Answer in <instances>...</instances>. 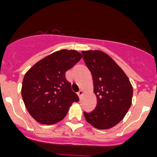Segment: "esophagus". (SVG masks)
Wrapping results in <instances>:
<instances>
[{"mask_svg": "<svg viewBox=\"0 0 157 157\" xmlns=\"http://www.w3.org/2000/svg\"><path fill=\"white\" fill-rule=\"evenodd\" d=\"M83 94H84V91H83V90H80V91L77 92V94H78L79 98H81V96L83 95Z\"/></svg>", "mask_w": 157, "mask_h": 157, "instance_id": "34e87169", "label": "esophagus"}]
</instances>
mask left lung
Instances as JSON below:
<instances>
[{"instance_id": "8db88e82", "label": "left lung", "mask_w": 157, "mask_h": 157, "mask_svg": "<svg viewBox=\"0 0 157 157\" xmlns=\"http://www.w3.org/2000/svg\"><path fill=\"white\" fill-rule=\"evenodd\" d=\"M84 63L92 76L97 105L84 112L87 123L97 129H109L121 122L132 101L129 79L113 59L101 51H83Z\"/></svg>"}]
</instances>
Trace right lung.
<instances>
[{
  "instance_id": "1",
  "label": "right lung",
  "mask_w": 157,
  "mask_h": 157,
  "mask_svg": "<svg viewBox=\"0 0 157 157\" xmlns=\"http://www.w3.org/2000/svg\"><path fill=\"white\" fill-rule=\"evenodd\" d=\"M82 58L75 50L58 51L33 65L24 76L22 97L36 121L51 125L61 121L72 103L79 101L66 79V72Z\"/></svg>"
}]
</instances>
